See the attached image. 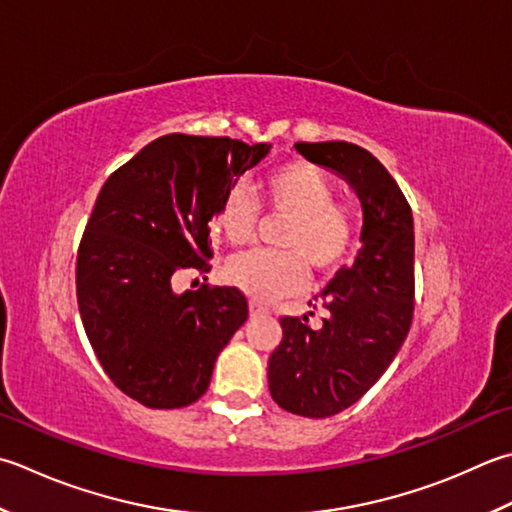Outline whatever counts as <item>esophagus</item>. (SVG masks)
<instances>
[{
	"mask_svg": "<svg viewBox=\"0 0 512 512\" xmlns=\"http://www.w3.org/2000/svg\"><path fill=\"white\" fill-rule=\"evenodd\" d=\"M268 313H270L268 306L259 304V302H250V317H259V315H268Z\"/></svg>",
	"mask_w": 512,
	"mask_h": 512,
	"instance_id": "obj_1",
	"label": "esophagus"
}]
</instances>
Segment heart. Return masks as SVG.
<instances>
[{"label": "heart", "instance_id": "b5f03b06", "mask_svg": "<svg viewBox=\"0 0 512 512\" xmlns=\"http://www.w3.org/2000/svg\"><path fill=\"white\" fill-rule=\"evenodd\" d=\"M270 213L286 215L279 246L239 253L228 264L230 284L257 302L297 293L308 279L306 262L319 273L344 264L355 244V213L335 199V184L322 168L295 159L279 166L262 182ZM259 219L255 197L244 186H233L215 210V226L230 244L253 237Z\"/></svg>", "mask_w": 512, "mask_h": 512}]
</instances>
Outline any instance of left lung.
I'll return each mask as SVG.
<instances>
[{
    "label": "left lung",
    "instance_id": "8db88e82",
    "mask_svg": "<svg viewBox=\"0 0 512 512\" xmlns=\"http://www.w3.org/2000/svg\"><path fill=\"white\" fill-rule=\"evenodd\" d=\"M295 148L344 177L364 210L355 264L339 268L319 297L330 313L324 326L313 330L308 317H282V344L268 359L275 402L293 415L322 419L359 402L402 348L415 308V233L402 188L366 148L348 142Z\"/></svg>",
    "mask_w": 512,
    "mask_h": 512
}]
</instances>
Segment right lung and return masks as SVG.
I'll use <instances>...</instances> for the list:
<instances>
[{
  "label": "right lung",
  "instance_id": "1",
  "mask_svg": "<svg viewBox=\"0 0 512 512\" xmlns=\"http://www.w3.org/2000/svg\"><path fill=\"white\" fill-rule=\"evenodd\" d=\"M268 150L230 137L164 135L99 190L77 250V304L104 373L135 402H197L217 355L248 319L235 286L179 295L173 284L184 270L208 273L215 210Z\"/></svg>",
  "mask_w": 512,
  "mask_h": 512
}]
</instances>
